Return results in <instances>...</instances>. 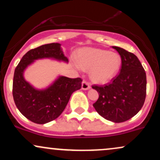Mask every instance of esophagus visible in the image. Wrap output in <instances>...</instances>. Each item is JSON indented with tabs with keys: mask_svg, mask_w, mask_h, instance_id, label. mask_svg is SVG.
<instances>
[{
	"mask_svg": "<svg viewBox=\"0 0 160 160\" xmlns=\"http://www.w3.org/2000/svg\"><path fill=\"white\" fill-rule=\"evenodd\" d=\"M90 88H91V86L89 82L84 80V81L82 82V89H83V90H87V89H89Z\"/></svg>",
	"mask_w": 160,
	"mask_h": 160,
	"instance_id": "34e87169",
	"label": "esophagus"
}]
</instances>
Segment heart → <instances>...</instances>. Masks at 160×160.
Returning <instances> with one entry per match:
<instances>
[{
    "label": "heart",
    "instance_id": "b5f03b06",
    "mask_svg": "<svg viewBox=\"0 0 160 160\" xmlns=\"http://www.w3.org/2000/svg\"><path fill=\"white\" fill-rule=\"evenodd\" d=\"M81 68L91 70V78L98 83L111 80L120 70L121 58L117 53L99 49H82L78 55Z\"/></svg>",
    "mask_w": 160,
    "mask_h": 160
}]
</instances>
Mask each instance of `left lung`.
<instances>
[{"mask_svg": "<svg viewBox=\"0 0 160 160\" xmlns=\"http://www.w3.org/2000/svg\"><path fill=\"white\" fill-rule=\"evenodd\" d=\"M113 48L121 57L120 72L109 83L92 86L99 95L93 107L106 120L122 122L136 115L144 105L146 73L135 54L118 47Z\"/></svg>", "mask_w": 160, "mask_h": 160, "instance_id": "1", "label": "left lung"}]
</instances>
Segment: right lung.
Segmentation results:
<instances>
[{
  "mask_svg": "<svg viewBox=\"0 0 160 160\" xmlns=\"http://www.w3.org/2000/svg\"><path fill=\"white\" fill-rule=\"evenodd\" d=\"M44 58L68 62L60 43L42 45L24 55L16 66L12 82V96L16 107L24 117L38 124L47 123L59 117L71 94L82 86L81 78L62 76L46 89H34L24 79V71L34 60Z\"/></svg>",
  "mask_w": 160,
  "mask_h": 160,
  "instance_id": "1",
  "label": "right lung"
}]
</instances>
